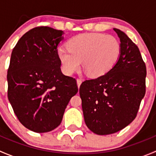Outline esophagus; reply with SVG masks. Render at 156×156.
Wrapping results in <instances>:
<instances>
[{"instance_id": "1", "label": "esophagus", "mask_w": 156, "mask_h": 156, "mask_svg": "<svg viewBox=\"0 0 156 156\" xmlns=\"http://www.w3.org/2000/svg\"><path fill=\"white\" fill-rule=\"evenodd\" d=\"M81 83H82V80L80 79V78H78V79H77V84H78V87H80Z\"/></svg>"}]
</instances>
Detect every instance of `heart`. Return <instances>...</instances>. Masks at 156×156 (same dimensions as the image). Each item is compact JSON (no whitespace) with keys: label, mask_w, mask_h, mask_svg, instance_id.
Returning a JSON list of instances; mask_svg holds the SVG:
<instances>
[{"label":"heart","mask_w":156,"mask_h":156,"mask_svg":"<svg viewBox=\"0 0 156 156\" xmlns=\"http://www.w3.org/2000/svg\"><path fill=\"white\" fill-rule=\"evenodd\" d=\"M67 48L58 50V57L63 72L72 75L83 69L90 77H100L108 72L119 59L120 44L112 35L101 33H84L68 41Z\"/></svg>","instance_id":"obj_1"}]
</instances>
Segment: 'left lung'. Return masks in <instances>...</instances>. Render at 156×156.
<instances>
[{
    "instance_id": "obj_1",
    "label": "left lung",
    "mask_w": 156,
    "mask_h": 156,
    "mask_svg": "<svg viewBox=\"0 0 156 156\" xmlns=\"http://www.w3.org/2000/svg\"><path fill=\"white\" fill-rule=\"evenodd\" d=\"M113 29L121 42L117 62L79 88L84 122L98 135L116 133L131 123L146 93V68L139 48L125 32Z\"/></svg>"
}]
</instances>
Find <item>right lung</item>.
I'll use <instances>...</instances> for the list:
<instances>
[{
  "label": "right lung",
  "instance_id": "add662e5",
  "mask_svg": "<svg viewBox=\"0 0 156 156\" xmlns=\"http://www.w3.org/2000/svg\"><path fill=\"white\" fill-rule=\"evenodd\" d=\"M63 34L48 26L36 27L22 36L11 54L9 101L22 125L36 133L59 126L78 90L75 78L61 72L57 47Z\"/></svg>",
  "mask_w": 156,
  "mask_h": 156
}]
</instances>
